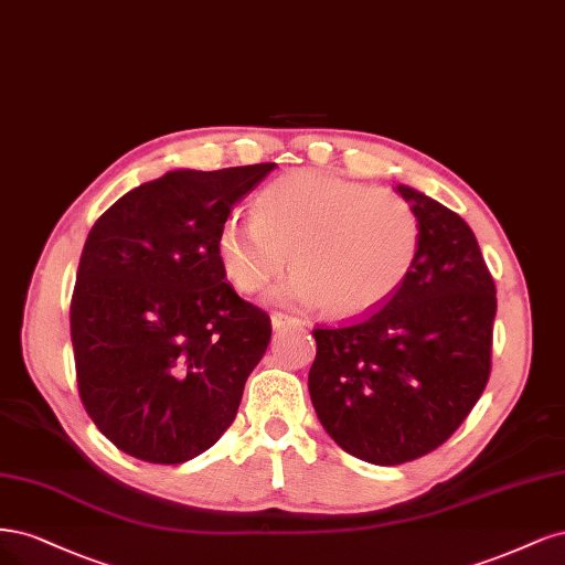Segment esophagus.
I'll use <instances>...</instances> for the list:
<instances>
[{
  "label": "esophagus",
  "instance_id": "obj_1",
  "mask_svg": "<svg viewBox=\"0 0 565 565\" xmlns=\"http://www.w3.org/2000/svg\"><path fill=\"white\" fill-rule=\"evenodd\" d=\"M271 329L275 331H284V329H302V321L296 317H288L281 312L271 315Z\"/></svg>",
  "mask_w": 565,
  "mask_h": 565
}]
</instances>
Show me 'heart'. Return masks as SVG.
<instances>
[{"label": "heart", "mask_w": 565, "mask_h": 565, "mask_svg": "<svg viewBox=\"0 0 565 565\" xmlns=\"http://www.w3.org/2000/svg\"><path fill=\"white\" fill-rule=\"evenodd\" d=\"M217 258L242 294L296 267L271 300L321 307L333 317L369 315L404 286L423 246L408 199L317 171L277 178L256 196L253 217L230 215L217 230Z\"/></svg>", "instance_id": "heart-1"}]
</instances>
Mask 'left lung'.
I'll return each instance as SVG.
<instances>
[{"instance_id":"8db88e82","label":"left lung","mask_w":565,"mask_h":565,"mask_svg":"<svg viewBox=\"0 0 565 565\" xmlns=\"http://www.w3.org/2000/svg\"><path fill=\"white\" fill-rule=\"evenodd\" d=\"M396 192L423 223L404 286L377 309L312 335L309 396L323 429L359 460L402 465L439 448L475 408L490 375L495 284L475 232L444 204Z\"/></svg>"}]
</instances>
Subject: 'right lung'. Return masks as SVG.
<instances>
[{
	"mask_svg": "<svg viewBox=\"0 0 565 565\" xmlns=\"http://www.w3.org/2000/svg\"><path fill=\"white\" fill-rule=\"evenodd\" d=\"M277 163L169 171L90 227L70 305L82 404L119 450L180 465L234 423L271 321L236 296L217 230Z\"/></svg>",
	"mask_w": 565,
	"mask_h": 565,
	"instance_id": "add662e5",
	"label": "right lung"
}]
</instances>
